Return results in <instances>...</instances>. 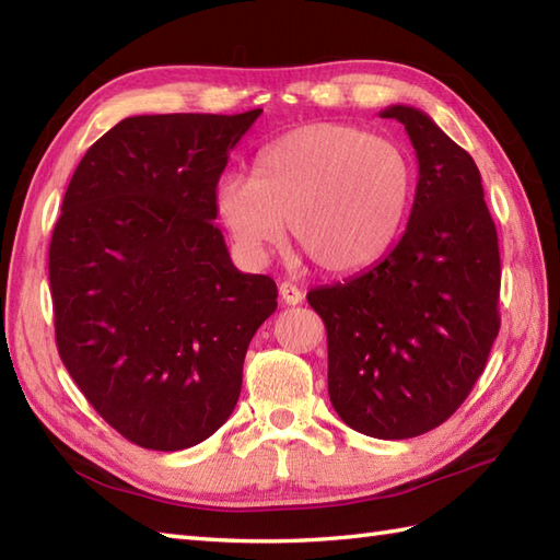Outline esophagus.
Returning <instances> with one entry per match:
<instances>
[{
    "instance_id": "obj_1",
    "label": "esophagus",
    "mask_w": 560,
    "mask_h": 560,
    "mask_svg": "<svg viewBox=\"0 0 560 560\" xmlns=\"http://www.w3.org/2000/svg\"><path fill=\"white\" fill-rule=\"evenodd\" d=\"M279 295H281V301L287 303V305H299L303 301V291L295 287V283H291V281H281L279 283Z\"/></svg>"
}]
</instances>
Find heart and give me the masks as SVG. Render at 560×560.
Here are the masks:
<instances>
[{
	"label": "heart",
	"instance_id": "1",
	"mask_svg": "<svg viewBox=\"0 0 560 560\" xmlns=\"http://www.w3.org/2000/svg\"><path fill=\"white\" fill-rule=\"evenodd\" d=\"M413 189L407 153L351 125H311L273 141L253 175L225 173L213 209L249 265L283 237V221L307 259L325 271L368 267L395 241Z\"/></svg>",
	"mask_w": 560,
	"mask_h": 560
}]
</instances>
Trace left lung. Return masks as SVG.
Listing matches in <instances>:
<instances>
[{
	"mask_svg": "<svg viewBox=\"0 0 560 560\" xmlns=\"http://www.w3.org/2000/svg\"><path fill=\"white\" fill-rule=\"evenodd\" d=\"M419 159L407 231L355 277L307 293L327 327L329 399L353 431L404 440L467 399L501 329V253L481 173L423 110L389 105Z\"/></svg>",
	"mask_w": 560,
	"mask_h": 560,
	"instance_id": "8db88e82",
	"label": "left lung"
}]
</instances>
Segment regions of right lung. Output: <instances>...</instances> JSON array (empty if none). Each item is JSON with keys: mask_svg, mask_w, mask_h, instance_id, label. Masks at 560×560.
<instances>
[{"mask_svg": "<svg viewBox=\"0 0 560 560\" xmlns=\"http://www.w3.org/2000/svg\"><path fill=\"white\" fill-rule=\"evenodd\" d=\"M261 110L139 115L71 175L50 243L57 351L129 443L175 452L229 421L277 283L233 267L213 187Z\"/></svg>", "mask_w": 560, "mask_h": 560, "instance_id": "1", "label": "right lung"}]
</instances>
